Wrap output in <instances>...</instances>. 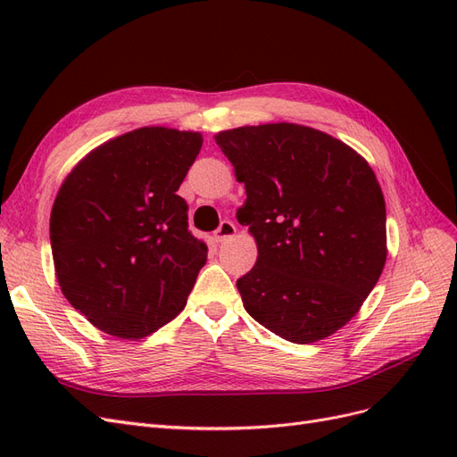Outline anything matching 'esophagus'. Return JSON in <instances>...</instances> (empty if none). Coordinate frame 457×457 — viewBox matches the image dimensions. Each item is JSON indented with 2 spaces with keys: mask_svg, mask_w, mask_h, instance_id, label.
<instances>
[{
  "mask_svg": "<svg viewBox=\"0 0 457 457\" xmlns=\"http://www.w3.org/2000/svg\"><path fill=\"white\" fill-rule=\"evenodd\" d=\"M237 234V227H234L232 220H220L219 228L215 230V240L217 242H225L228 238H232Z\"/></svg>",
  "mask_w": 457,
  "mask_h": 457,
  "instance_id": "esophagus-1",
  "label": "esophagus"
}]
</instances>
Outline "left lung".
<instances>
[{
    "label": "left lung",
    "instance_id": "1",
    "mask_svg": "<svg viewBox=\"0 0 457 457\" xmlns=\"http://www.w3.org/2000/svg\"><path fill=\"white\" fill-rule=\"evenodd\" d=\"M215 143L245 187L237 217L259 252L237 282L244 309L292 343L336 334L361 311L386 261L376 173L351 146L297 123L219 131Z\"/></svg>",
    "mask_w": 457,
    "mask_h": 457
}]
</instances>
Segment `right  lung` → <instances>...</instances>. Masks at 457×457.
Returning a JSON list of instances; mask_svg holds the SVG:
<instances>
[{
	"label": "right lung",
	"instance_id": "obj_1",
	"mask_svg": "<svg viewBox=\"0 0 457 457\" xmlns=\"http://www.w3.org/2000/svg\"><path fill=\"white\" fill-rule=\"evenodd\" d=\"M202 133L141 128L91 150L51 210L54 274L71 305L108 336L143 339L187 305L207 245L177 195Z\"/></svg>",
	"mask_w": 457,
	"mask_h": 457
}]
</instances>
